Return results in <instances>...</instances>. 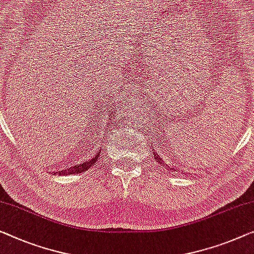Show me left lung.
I'll list each match as a JSON object with an SVG mask.
<instances>
[{"label": "left lung", "instance_id": "obj_1", "mask_svg": "<svg viewBox=\"0 0 254 254\" xmlns=\"http://www.w3.org/2000/svg\"><path fill=\"white\" fill-rule=\"evenodd\" d=\"M154 153H155V151H154ZM157 162H158V158H157ZM160 162H161V164H163V160H160ZM165 169H168V168H165ZM169 170H171V171H176V170L175 169H173V168H169Z\"/></svg>", "mask_w": 254, "mask_h": 254}]
</instances>
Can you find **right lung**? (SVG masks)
Returning a JSON list of instances; mask_svg holds the SVG:
<instances>
[{
	"label": "right lung",
	"instance_id": "1",
	"mask_svg": "<svg viewBox=\"0 0 254 254\" xmlns=\"http://www.w3.org/2000/svg\"><path fill=\"white\" fill-rule=\"evenodd\" d=\"M107 124H108V127H111V126H109V123H107ZM107 128H105V130H107ZM107 133H108V132H107ZM103 139H105V137ZM101 142H104V140H101V139L98 140L97 139L96 141H94V139H93V143L91 142V145H93V147H94L93 153H91V154H92V156H91L89 160H86L84 163L77 164V165L73 166V168H68L66 170H62V171L56 172V173H59V176H64V175H74V173H82V172L86 171V170L90 169L91 166L94 165V163H96V162L98 161V158H99V155L101 153V148H103V146L100 145ZM86 146H88V143H86ZM56 173H54V175H56Z\"/></svg>",
	"mask_w": 254,
	"mask_h": 254
}]
</instances>
